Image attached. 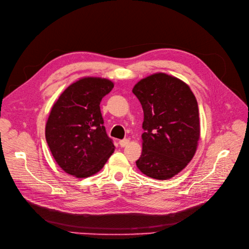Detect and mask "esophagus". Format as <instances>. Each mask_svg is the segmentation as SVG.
<instances>
[{
  "label": "esophagus",
  "mask_w": 249,
  "mask_h": 249,
  "mask_svg": "<svg viewBox=\"0 0 249 249\" xmlns=\"http://www.w3.org/2000/svg\"><path fill=\"white\" fill-rule=\"evenodd\" d=\"M129 144V140H127V139H124V140H121L120 141V145H121V147H126L127 145Z\"/></svg>",
  "instance_id": "obj_1"
}]
</instances>
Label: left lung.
Masks as SVG:
<instances>
[{"instance_id": "8db88e82", "label": "left lung", "mask_w": 249, "mask_h": 249, "mask_svg": "<svg viewBox=\"0 0 249 249\" xmlns=\"http://www.w3.org/2000/svg\"><path fill=\"white\" fill-rule=\"evenodd\" d=\"M133 93L144 111L143 150L137 167L154 179H169L185 168L197 148L196 96L183 81L165 73L142 79Z\"/></svg>"}]
</instances>
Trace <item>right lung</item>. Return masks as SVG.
I'll return each mask as SVG.
<instances>
[{
  "label": "right lung",
  "mask_w": 249,
  "mask_h": 249,
  "mask_svg": "<svg viewBox=\"0 0 249 249\" xmlns=\"http://www.w3.org/2000/svg\"><path fill=\"white\" fill-rule=\"evenodd\" d=\"M113 83L85 77L71 84L53 105L45 139L55 162L70 175L85 178L97 173L114 151L106 134L100 102Z\"/></svg>",
  "instance_id": "right-lung-1"
}]
</instances>
